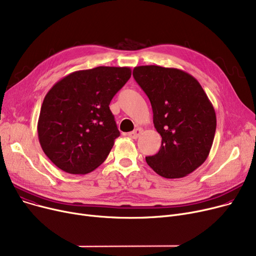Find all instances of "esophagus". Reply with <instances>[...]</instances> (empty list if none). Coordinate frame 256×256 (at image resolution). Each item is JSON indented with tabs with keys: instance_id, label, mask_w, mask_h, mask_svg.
Listing matches in <instances>:
<instances>
[{
	"instance_id": "34e87169",
	"label": "esophagus",
	"mask_w": 256,
	"mask_h": 256,
	"mask_svg": "<svg viewBox=\"0 0 256 256\" xmlns=\"http://www.w3.org/2000/svg\"><path fill=\"white\" fill-rule=\"evenodd\" d=\"M142 132H143V130L141 128H137L136 130H134L132 132H128V137H130L132 139H137V138H139V136L141 135Z\"/></svg>"
}]
</instances>
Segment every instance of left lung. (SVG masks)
Returning a JSON list of instances; mask_svg holds the SVG:
<instances>
[{
    "label": "left lung",
    "mask_w": 256,
    "mask_h": 256,
    "mask_svg": "<svg viewBox=\"0 0 256 256\" xmlns=\"http://www.w3.org/2000/svg\"><path fill=\"white\" fill-rule=\"evenodd\" d=\"M136 82L148 96L154 124L162 137L158 152L146 163L165 178L186 176L208 158L216 132V112L198 80L184 70L137 66Z\"/></svg>",
    "instance_id": "1"
}]
</instances>
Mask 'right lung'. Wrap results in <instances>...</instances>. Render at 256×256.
I'll use <instances>...</instances> for the list:
<instances>
[{"label": "right lung", "instance_id": "right-lung-1", "mask_svg": "<svg viewBox=\"0 0 256 256\" xmlns=\"http://www.w3.org/2000/svg\"><path fill=\"white\" fill-rule=\"evenodd\" d=\"M130 76V67L98 66L67 74L50 89L37 132L58 168L87 174L104 162L120 135L109 104Z\"/></svg>", "mask_w": 256, "mask_h": 256}]
</instances>
